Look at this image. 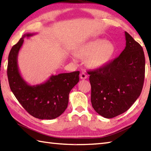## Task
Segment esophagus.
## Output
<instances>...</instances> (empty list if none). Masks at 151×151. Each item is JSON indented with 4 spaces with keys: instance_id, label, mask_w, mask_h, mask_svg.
<instances>
[{
    "instance_id": "1",
    "label": "esophagus",
    "mask_w": 151,
    "mask_h": 151,
    "mask_svg": "<svg viewBox=\"0 0 151 151\" xmlns=\"http://www.w3.org/2000/svg\"><path fill=\"white\" fill-rule=\"evenodd\" d=\"M87 77H88V75H86L85 73L83 72L80 74V78L81 79H86L87 78Z\"/></svg>"
}]
</instances>
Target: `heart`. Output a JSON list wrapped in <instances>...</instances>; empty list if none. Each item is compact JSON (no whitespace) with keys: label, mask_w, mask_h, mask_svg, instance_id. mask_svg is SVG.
Here are the masks:
<instances>
[{"label":"heart","mask_w":151,"mask_h":151,"mask_svg":"<svg viewBox=\"0 0 151 151\" xmlns=\"http://www.w3.org/2000/svg\"><path fill=\"white\" fill-rule=\"evenodd\" d=\"M116 52L114 45L106 40L97 39L90 40L81 45L76 49V55L80 58H86L88 65L91 68H98L106 66L113 58ZM74 59L77 56L73 55Z\"/></svg>","instance_id":"b5f03b06"}]
</instances>
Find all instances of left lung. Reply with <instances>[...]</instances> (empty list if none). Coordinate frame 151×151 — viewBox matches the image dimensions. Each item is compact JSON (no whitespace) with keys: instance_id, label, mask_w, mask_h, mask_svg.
I'll return each instance as SVG.
<instances>
[{"instance_id":"1","label":"left lung","mask_w":151,"mask_h":151,"mask_svg":"<svg viewBox=\"0 0 151 151\" xmlns=\"http://www.w3.org/2000/svg\"><path fill=\"white\" fill-rule=\"evenodd\" d=\"M126 47L103 67L89 70L91 103L97 113L111 119L126 112L141 93L145 58L139 43L125 32Z\"/></svg>"}]
</instances>
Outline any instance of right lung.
Instances as JSON below:
<instances>
[{
    "mask_svg": "<svg viewBox=\"0 0 151 151\" xmlns=\"http://www.w3.org/2000/svg\"><path fill=\"white\" fill-rule=\"evenodd\" d=\"M34 35H24L10 51L7 67L9 86L18 101L30 115L42 120L54 119L67 108L69 93L79 81L80 72L52 75L44 83L29 85L19 73L17 58L24 38Z\"/></svg>",
    "mask_w": 151,
    "mask_h": 151,
    "instance_id": "obj_1",
    "label": "right lung"
}]
</instances>
